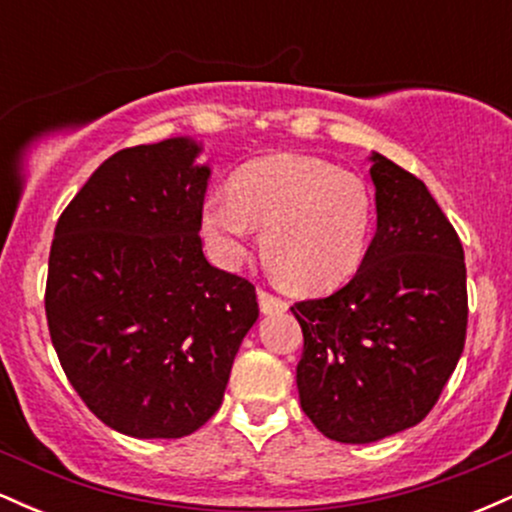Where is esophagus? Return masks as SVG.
Returning <instances> with one entry per match:
<instances>
[{"mask_svg": "<svg viewBox=\"0 0 512 512\" xmlns=\"http://www.w3.org/2000/svg\"><path fill=\"white\" fill-rule=\"evenodd\" d=\"M257 298H260V310L264 315H276V313H284L286 308H289V303L284 301V298L274 296V293L260 289L257 291Z\"/></svg>", "mask_w": 512, "mask_h": 512, "instance_id": "1", "label": "esophagus"}]
</instances>
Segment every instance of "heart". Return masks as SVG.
Masks as SVG:
<instances>
[{"instance_id": "heart-1", "label": "heart", "mask_w": 512, "mask_h": 512, "mask_svg": "<svg viewBox=\"0 0 512 512\" xmlns=\"http://www.w3.org/2000/svg\"><path fill=\"white\" fill-rule=\"evenodd\" d=\"M272 267L301 291L344 284L368 250L373 199L366 182L315 156L260 158L233 178L231 192L204 204V231L223 260L245 255L255 226Z\"/></svg>"}]
</instances>
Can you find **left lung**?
Instances as JSON below:
<instances>
[{"mask_svg":"<svg viewBox=\"0 0 512 512\" xmlns=\"http://www.w3.org/2000/svg\"><path fill=\"white\" fill-rule=\"evenodd\" d=\"M378 231L349 284L293 305L301 407L337 443H373L424 421L467 337V269L426 185L370 156Z\"/></svg>","mask_w":512,"mask_h":512,"instance_id":"8db88e82","label":"left lung"}]
</instances>
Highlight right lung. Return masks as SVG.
<instances>
[{"instance_id":"add662e5","label":"right lung","mask_w":512,"mask_h":512,"mask_svg":"<svg viewBox=\"0 0 512 512\" xmlns=\"http://www.w3.org/2000/svg\"><path fill=\"white\" fill-rule=\"evenodd\" d=\"M187 137L117 151L55 226L45 315L64 373L105 426L182 438L221 407L255 286L202 252L209 166Z\"/></svg>"}]
</instances>
